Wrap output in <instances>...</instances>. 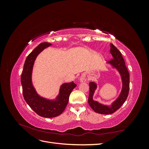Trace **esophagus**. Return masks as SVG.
<instances>
[{
	"instance_id": "1",
	"label": "esophagus",
	"mask_w": 149,
	"mask_h": 149,
	"mask_svg": "<svg viewBox=\"0 0 149 149\" xmlns=\"http://www.w3.org/2000/svg\"><path fill=\"white\" fill-rule=\"evenodd\" d=\"M81 82H85L86 81V79L84 77H81Z\"/></svg>"
}]
</instances>
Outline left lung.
Here are the masks:
<instances>
[{
  "instance_id": "1",
  "label": "left lung",
  "mask_w": 149,
  "mask_h": 149,
  "mask_svg": "<svg viewBox=\"0 0 149 149\" xmlns=\"http://www.w3.org/2000/svg\"><path fill=\"white\" fill-rule=\"evenodd\" d=\"M110 53L112 55V59L108 61L116 68L118 69L120 73L122 80H123V89L119 97L114 101L111 107L102 105L101 104L93 100V96L94 91L96 89L97 86L93 82H90L89 85V94L88 98V103L94 112L102 114H111L114 113L117 110L119 109L121 106L127 100L129 91V73L124 58L122 56L121 53L113 44L111 43Z\"/></svg>"
}]
</instances>
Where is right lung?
I'll list each match as a JSON object with an SVG mask.
<instances>
[{"mask_svg": "<svg viewBox=\"0 0 149 149\" xmlns=\"http://www.w3.org/2000/svg\"><path fill=\"white\" fill-rule=\"evenodd\" d=\"M47 42L40 43L26 57L21 76L22 92L24 100L36 113L43 118H52L60 115L68 103L71 91L76 86L73 83L61 85L56 101H49L39 96L31 83V72L35 58L43 49L50 46Z\"/></svg>", "mask_w": 149, "mask_h": 149, "instance_id": "obj_1", "label": "right lung"}]
</instances>
